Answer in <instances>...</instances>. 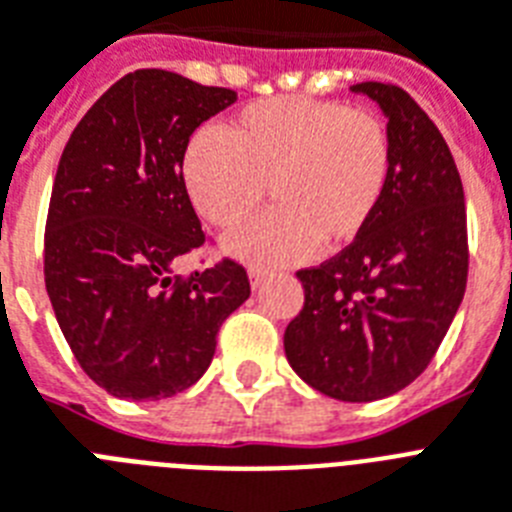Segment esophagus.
<instances>
[{"label": "esophagus", "instance_id": "esophagus-1", "mask_svg": "<svg viewBox=\"0 0 512 512\" xmlns=\"http://www.w3.org/2000/svg\"><path fill=\"white\" fill-rule=\"evenodd\" d=\"M248 280H251V287L256 290V287L264 285L266 272H264V269H248Z\"/></svg>", "mask_w": 512, "mask_h": 512}]
</instances>
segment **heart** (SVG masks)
<instances>
[{"mask_svg":"<svg viewBox=\"0 0 512 512\" xmlns=\"http://www.w3.org/2000/svg\"><path fill=\"white\" fill-rule=\"evenodd\" d=\"M390 170L379 117L301 96L248 104L219 135H196L180 167L193 209L217 227L246 222L269 188L277 209L225 238L227 253L259 266L353 243L377 214Z\"/></svg>","mask_w":512,"mask_h":512,"instance_id":"obj_1","label":"heart"}]
</instances>
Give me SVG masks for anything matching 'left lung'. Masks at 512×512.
Instances as JSON below:
<instances>
[{
	"label": "left lung",
	"instance_id": "obj_1",
	"mask_svg": "<svg viewBox=\"0 0 512 512\" xmlns=\"http://www.w3.org/2000/svg\"><path fill=\"white\" fill-rule=\"evenodd\" d=\"M387 117L392 170L369 227L316 269L285 329L287 363L342 403L390 398L437 353L466 293V198L445 138L403 88L356 83Z\"/></svg>",
	"mask_w": 512,
	"mask_h": 512
}]
</instances>
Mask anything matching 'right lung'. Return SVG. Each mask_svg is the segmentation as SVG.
<instances>
[{
    "mask_svg": "<svg viewBox=\"0 0 512 512\" xmlns=\"http://www.w3.org/2000/svg\"><path fill=\"white\" fill-rule=\"evenodd\" d=\"M230 88L135 70L75 125L54 175L44 235L46 293L80 369L120 400H162L209 369L217 332L248 301L225 259L180 280L204 246L183 188L193 130L235 104Z\"/></svg>",
    "mask_w": 512,
    "mask_h": 512,
    "instance_id": "right-lung-1",
    "label": "right lung"
}]
</instances>
